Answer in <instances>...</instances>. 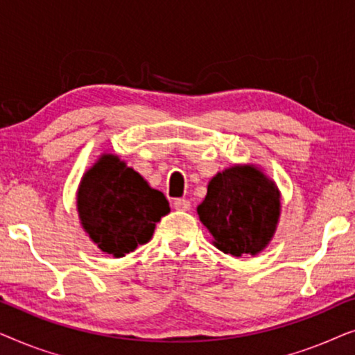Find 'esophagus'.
<instances>
[{
	"label": "esophagus",
	"mask_w": 355,
	"mask_h": 355,
	"mask_svg": "<svg viewBox=\"0 0 355 355\" xmlns=\"http://www.w3.org/2000/svg\"><path fill=\"white\" fill-rule=\"evenodd\" d=\"M173 207L176 208V210L187 211V210H191V202H189L187 198H176L173 203Z\"/></svg>",
	"instance_id": "esophagus-1"
}]
</instances>
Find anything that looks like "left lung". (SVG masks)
<instances>
[{
    "label": "left lung",
    "instance_id": "obj_1",
    "mask_svg": "<svg viewBox=\"0 0 355 355\" xmlns=\"http://www.w3.org/2000/svg\"><path fill=\"white\" fill-rule=\"evenodd\" d=\"M197 213L216 249L232 257H255L278 230L281 192L255 164H234L210 179Z\"/></svg>",
    "mask_w": 355,
    "mask_h": 355
}]
</instances>
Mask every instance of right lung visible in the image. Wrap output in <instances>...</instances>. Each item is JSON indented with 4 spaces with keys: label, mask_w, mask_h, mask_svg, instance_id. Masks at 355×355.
<instances>
[{
    "label": "right lung",
    "mask_w": 355,
    "mask_h": 355,
    "mask_svg": "<svg viewBox=\"0 0 355 355\" xmlns=\"http://www.w3.org/2000/svg\"><path fill=\"white\" fill-rule=\"evenodd\" d=\"M82 230L105 254L121 259L152 239L169 213L166 197L114 153H101L76 196Z\"/></svg>",
    "instance_id": "obj_1"
}]
</instances>
